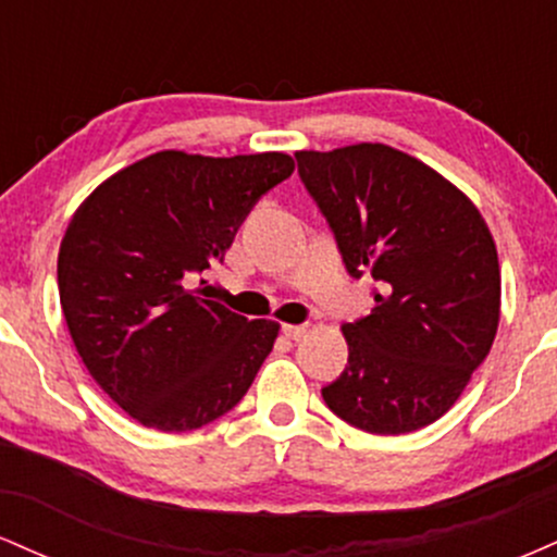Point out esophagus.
<instances>
[{"instance_id": "obj_1", "label": "esophagus", "mask_w": 557, "mask_h": 557, "mask_svg": "<svg viewBox=\"0 0 557 557\" xmlns=\"http://www.w3.org/2000/svg\"><path fill=\"white\" fill-rule=\"evenodd\" d=\"M306 332H309L306 324H285L283 327V335L287 341H300V337H306Z\"/></svg>"}]
</instances>
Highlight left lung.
<instances>
[{
    "label": "left lung",
    "mask_w": 557,
    "mask_h": 557,
    "mask_svg": "<svg viewBox=\"0 0 557 557\" xmlns=\"http://www.w3.org/2000/svg\"><path fill=\"white\" fill-rule=\"evenodd\" d=\"M345 270L376 280L372 314L343 324L348 367L322 398L372 434L437 421L487 359L500 322V264L471 198L385 144L296 151Z\"/></svg>",
    "instance_id": "8db88e82"
}]
</instances>
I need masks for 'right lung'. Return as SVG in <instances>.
<instances>
[{"label":"right lung","mask_w":557,"mask_h":557,"mask_svg":"<svg viewBox=\"0 0 557 557\" xmlns=\"http://www.w3.org/2000/svg\"><path fill=\"white\" fill-rule=\"evenodd\" d=\"M293 170L283 151H157L75 209L57 257L62 314L88 374L138 424L198 430L251 387L280 324L209 300L198 274Z\"/></svg>","instance_id":"obj_1"}]
</instances>
